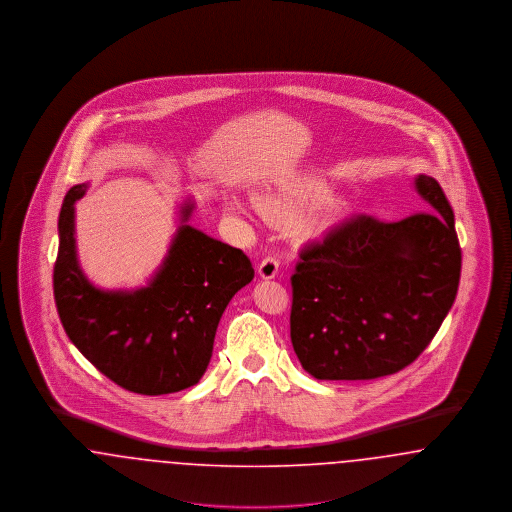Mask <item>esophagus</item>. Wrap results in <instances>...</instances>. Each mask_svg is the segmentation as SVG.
Listing matches in <instances>:
<instances>
[{"instance_id":"esophagus-1","label":"esophagus","mask_w":512,"mask_h":512,"mask_svg":"<svg viewBox=\"0 0 512 512\" xmlns=\"http://www.w3.org/2000/svg\"><path fill=\"white\" fill-rule=\"evenodd\" d=\"M257 272H259V276H261L263 280L276 278V274H278V259H274V257L263 259V261L259 263V267H257Z\"/></svg>"}]
</instances>
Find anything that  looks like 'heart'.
Masks as SVG:
<instances>
[{
    "label": "heart",
    "mask_w": 512,
    "mask_h": 512,
    "mask_svg": "<svg viewBox=\"0 0 512 512\" xmlns=\"http://www.w3.org/2000/svg\"><path fill=\"white\" fill-rule=\"evenodd\" d=\"M326 184L317 176L290 178L274 188H268L257 195V205L270 219L278 222H292L307 207L310 211L295 222V232L301 240L322 238L338 219L340 207L332 199H322ZM226 211L236 217L249 215V203L238 197L226 199Z\"/></svg>",
    "instance_id": "1"
}]
</instances>
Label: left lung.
<instances>
[{"mask_svg":"<svg viewBox=\"0 0 512 512\" xmlns=\"http://www.w3.org/2000/svg\"><path fill=\"white\" fill-rule=\"evenodd\" d=\"M414 190L428 211L397 222L359 215L301 251L290 336L317 380H372L411 365L447 317L461 280L455 215L436 178Z\"/></svg>","mask_w":512,"mask_h":512,"instance_id":"obj_1","label":"left lung"}]
</instances>
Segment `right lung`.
Wrapping results in <instances>:
<instances>
[{"label": "right lung", "instance_id": "1", "mask_svg": "<svg viewBox=\"0 0 512 512\" xmlns=\"http://www.w3.org/2000/svg\"><path fill=\"white\" fill-rule=\"evenodd\" d=\"M88 184L73 186L59 213L53 295L74 347L124 390L163 395L186 390L207 370L220 317L253 280L242 249L188 224L195 203L178 211L180 224L163 263L134 290L94 286L78 263L74 203Z\"/></svg>", "mask_w": 512, "mask_h": 512}]
</instances>
